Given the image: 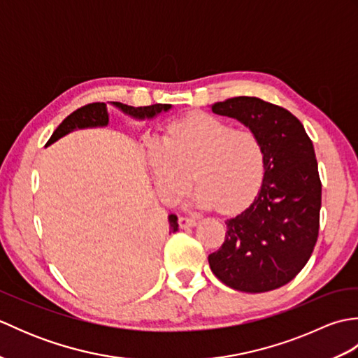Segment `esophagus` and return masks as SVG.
Wrapping results in <instances>:
<instances>
[{"instance_id":"esophagus-1","label":"esophagus","mask_w":358,"mask_h":358,"mask_svg":"<svg viewBox=\"0 0 358 358\" xmlns=\"http://www.w3.org/2000/svg\"><path fill=\"white\" fill-rule=\"evenodd\" d=\"M178 224H180V227H183V229H186V227H194L196 224V220L191 218V217H180L178 218Z\"/></svg>"}]
</instances>
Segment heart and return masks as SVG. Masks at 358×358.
Masks as SVG:
<instances>
[{"label": "heart", "instance_id": "heart-1", "mask_svg": "<svg viewBox=\"0 0 358 358\" xmlns=\"http://www.w3.org/2000/svg\"><path fill=\"white\" fill-rule=\"evenodd\" d=\"M146 155L155 185L166 200H175L199 183L195 203L234 214L254 201L263 185L266 152L249 129L209 113L194 112L167 126L164 138L149 136Z\"/></svg>", "mask_w": 358, "mask_h": 358}]
</instances>
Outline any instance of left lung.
Here are the masks:
<instances>
[{"label": "left lung", "instance_id": "1", "mask_svg": "<svg viewBox=\"0 0 358 358\" xmlns=\"http://www.w3.org/2000/svg\"><path fill=\"white\" fill-rule=\"evenodd\" d=\"M262 140L263 185L250 206L227 220L210 271L235 291L268 292L295 278L313 255L320 227L322 181L313 141L291 112L257 96L212 104Z\"/></svg>", "mask_w": 358, "mask_h": 358}]
</instances>
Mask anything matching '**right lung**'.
Instances as JSON below:
<instances>
[{
    "mask_svg": "<svg viewBox=\"0 0 358 358\" xmlns=\"http://www.w3.org/2000/svg\"><path fill=\"white\" fill-rule=\"evenodd\" d=\"M112 106H115L117 109H120L126 115L132 117L135 120H150L157 117L158 113L167 112L172 106L171 104H152V106H143V108H134V106H127L123 103H117V101H110ZM109 124V113H108V104L106 103H90L87 106H83V108L77 109L72 112L69 117H66L63 120V123L59 124L55 132L52 134L49 141L45 143V148L50 146L52 143H55L57 140L63 138L64 135L71 134L77 129H86V127H103ZM169 226L171 231L175 232L178 231V218L177 215L171 214L169 215Z\"/></svg>",
    "mask_w": 358,
    "mask_h": 358,
    "instance_id": "obj_1",
    "label": "right lung"
}]
</instances>
